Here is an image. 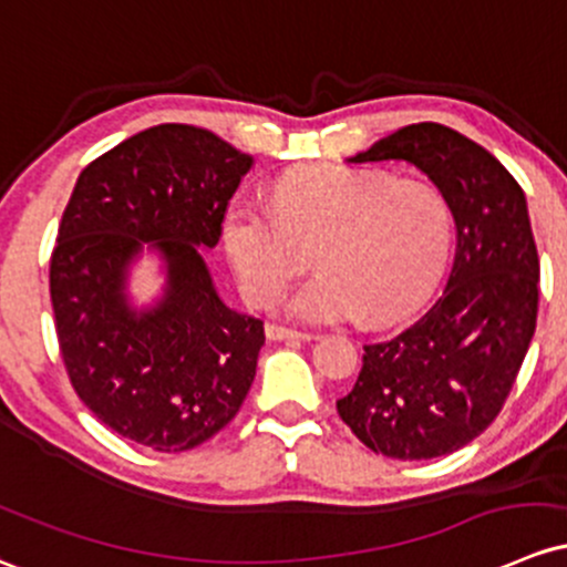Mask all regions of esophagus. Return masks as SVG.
<instances>
[{"label":"esophagus","instance_id":"34e87169","mask_svg":"<svg viewBox=\"0 0 567 567\" xmlns=\"http://www.w3.org/2000/svg\"><path fill=\"white\" fill-rule=\"evenodd\" d=\"M266 337L268 339H279V342H293V339H299V342H307V339H312V333L285 329V326H268Z\"/></svg>","mask_w":567,"mask_h":567}]
</instances>
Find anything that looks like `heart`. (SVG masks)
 Listing matches in <instances>:
<instances>
[{
    "label": "heart",
    "instance_id": "b5f03b06",
    "mask_svg": "<svg viewBox=\"0 0 567 567\" xmlns=\"http://www.w3.org/2000/svg\"><path fill=\"white\" fill-rule=\"evenodd\" d=\"M300 244L318 241V277L288 296L301 323L391 326L413 318L443 279L454 214L424 178L307 168L282 178L274 204L238 195L223 214V244L244 299L271 307L301 271Z\"/></svg>",
    "mask_w": 567,
    "mask_h": 567
}]
</instances>
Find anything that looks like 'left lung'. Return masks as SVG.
<instances>
[{"instance_id":"obj_1","label":"left lung","mask_w":567,"mask_h":567,"mask_svg":"<svg viewBox=\"0 0 567 567\" xmlns=\"http://www.w3.org/2000/svg\"><path fill=\"white\" fill-rule=\"evenodd\" d=\"M410 163L449 198L456 258L443 296L410 329L363 344L339 419L374 454H454L499 415L538 318V247L527 200L497 157L434 122L408 124L350 163Z\"/></svg>"}]
</instances>
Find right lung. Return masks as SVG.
Instances as JSON below:
<instances>
[{
    "label": "right lung",
    "instance_id": "right-lung-1",
    "mask_svg": "<svg viewBox=\"0 0 567 567\" xmlns=\"http://www.w3.org/2000/svg\"><path fill=\"white\" fill-rule=\"evenodd\" d=\"M252 157L189 124H157L89 163L51 252L59 353L83 404L122 437L178 454L228 426L255 380L264 320L225 307L200 247ZM148 243L169 290L135 313L123 296L128 260Z\"/></svg>",
    "mask_w": 567,
    "mask_h": 567
}]
</instances>
